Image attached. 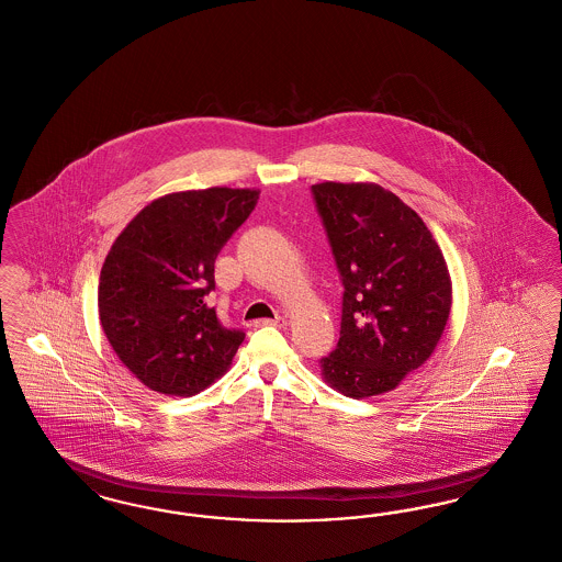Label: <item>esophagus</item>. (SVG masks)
I'll return each mask as SVG.
<instances>
[{
    "label": "esophagus",
    "mask_w": 562,
    "mask_h": 562,
    "mask_svg": "<svg viewBox=\"0 0 562 562\" xmlns=\"http://www.w3.org/2000/svg\"><path fill=\"white\" fill-rule=\"evenodd\" d=\"M286 324V319L282 317V315H276L273 319H255V326L259 328V326H284Z\"/></svg>",
    "instance_id": "1"
}]
</instances>
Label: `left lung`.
I'll use <instances>...</instances> for the list:
<instances>
[{
  "label": "left lung",
  "mask_w": 562,
  "mask_h": 562,
  "mask_svg": "<svg viewBox=\"0 0 562 562\" xmlns=\"http://www.w3.org/2000/svg\"><path fill=\"white\" fill-rule=\"evenodd\" d=\"M312 194L345 289L322 376L353 400L381 395L420 368L446 330L443 252L418 213L376 183L324 181Z\"/></svg>",
  "instance_id": "obj_1"
}]
</instances>
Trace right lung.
Returning a JSON list of instances; mask_svg holds the SVG:
<instances>
[{
    "label": "right lung",
    "instance_id": "obj_1",
    "mask_svg": "<svg viewBox=\"0 0 562 562\" xmlns=\"http://www.w3.org/2000/svg\"><path fill=\"white\" fill-rule=\"evenodd\" d=\"M259 190L167 194L119 234L100 271L98 310L114 353L148 389L190 397L229 368L245 333L206 305L215 259Z\"/></svg>",
    "mask_w": 562,
    "mask_h": 562
}]
</instances>
